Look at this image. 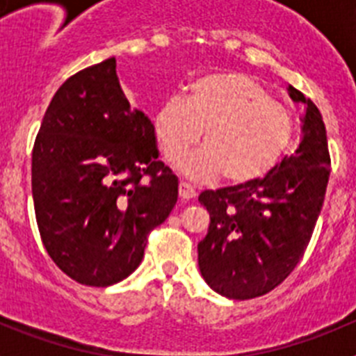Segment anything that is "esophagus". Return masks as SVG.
<instances>
[{
	"label": "esophagus",
	"instance_id": "esophagus-1",
	"mask_svg": "<svg viewBox=\"0 0 356 356\" xmlns=\"http://www.w3.org/2000/svg\"><path fill=\"white\" fill-rule=\"evenodd\" d=\"M178 193H180L181 200H193V197H196V188L191 184H187V181H180Z\"/></svg>",
	"mask_w": 356,
	"mask_h": 356
}]
</instances>
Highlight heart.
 I'll return each mask as SVG.
<instances>
[{"instance_id":"1","label":"heart","mask_w":356,"mask_h":356,"mask_svg":"<svg viewBox=\"0 0 356 356\" xmlns=\"http://www.w3.org/2000/svg\"><path fill=\"white\" fill-rule=\"evenodd\" d=\"M153 130L169 160L203 135L207 146L178 160L185 175L210 180L225 172L229 184H248L280 162L291 146L294 122L287 106L271 99L254 78L210 72L191 81L187 97L172 94L160 105Z\"/></svg>"}]
</instances>
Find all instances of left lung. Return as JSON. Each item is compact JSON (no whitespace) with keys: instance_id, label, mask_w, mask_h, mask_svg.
<instances>
[{"instance_id":"left-lung-1","label":"left lung","mask_w":356,"mask_h":356,"mask_svg":"<svg viewBox=\"0 0 356 356\" xmlns=\"http://www.w3.org/2000/svg\"><path fill=\"white\" fill-rule=\"evenodd\" d=\"M303 103L301 140L260 180L205 191L209 234L197 244L203 280L229 300H251L278 287L298 266L316 228L330 178L326 128L319 108L292 85Z\"/></svg>"}]
</instances>
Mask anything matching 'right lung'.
Segmentation results:
<instances>
[{
    "label": "right lung",
    "mask_w": 356,
    "mask_h": 356,
    "mask_svg": "<svg viewBox=\"0 0 356 356\" xmlns=\"http://www.w3.org/2000/svg\"><path fill=\"white\" fill-rule=\"evenodd\" d=\"M156 159L153 124L130 106L114 56L56 90L33 144L31 194L44 248L69 278L108 287L139 267L178 200V178Z\"/></svg>",
    "instance_id": "right-lung-1"
}]
</instances>
